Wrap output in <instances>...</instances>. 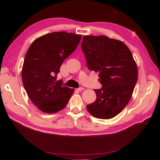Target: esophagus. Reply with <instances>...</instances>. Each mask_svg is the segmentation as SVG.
Segmentation results:
<instances>
[{
  "instance_id": "34e87169",
  "label": "esophagus",
  "mask_w": 160,
  "mask_h": 160,
  "mask_svg": "<svg viewBox=\"0 0 160 160\" xmlns=\"http://www.w3.org/2000/svg\"><path fill=\"white\" fill-rule=\"evenodd\" d=\"M77 90H78V91H83V90H84L85 89L83 88H79L78 89H77Z\"/></svg>"
}]
</instances>
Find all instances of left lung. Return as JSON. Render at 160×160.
Returning <instances> with one entry per match:
<instances>
[{"mask_svg":"<svg viewBox=\"0 0 160 160\" xmlns=\"http://www.w3.org/2000/svg\"><path fill=\"white\" fill-rule=\"evenodd\" d=\"M81 47L88 69L99 72L102 85L94 89L96 100L87 109L97 118H113L129 103L138 80L132 52L123 42L104 35H85Z\"/></svg>","mask_w":160,"mask_h":160,"instance_id":"8db88e82","label":"left lung"}]
</instances>
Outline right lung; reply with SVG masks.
<instances>
[{"label": "right lung", "mask_w": 160, "mask_h": 160, "mask_svg": "<svg viewBox=\"0 0 160 160\" xmlns=\"http://www.w3.org/2000/svg\"><path fill=\"white\" fill-rule=\"evenodd\" d=\"M81 38V35L54 32L37 38L28 48L22 69V83L32 103L43 112L62 110L73 93V89L57 81V75Z\"/></svg>", "instance_id": "obj_1"}]
</instances>
